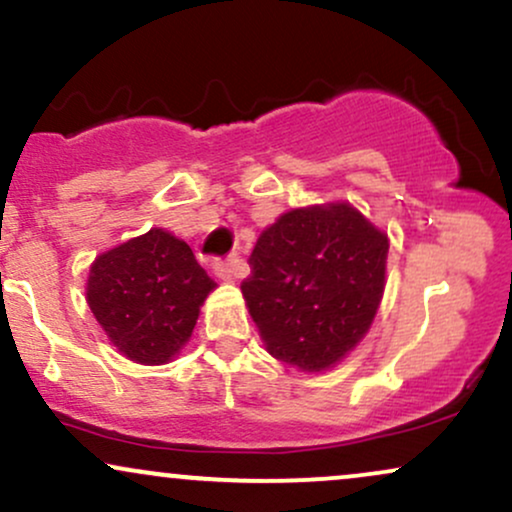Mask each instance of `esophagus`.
<instances>
[{
  "label": "esophagus",
  "instance_id": "obj_1",
  "mask_svg": "<svg viewBox=\"0 0 512 512\" xmlns=\"http://www.w3.org/2000/svg\"><path fill=\"white\" fill-rule=\"evenodd\" d=\"M238 269H240V262L236 260V257H233V260H217V262H214V274H217L221 281L236 279Z\"/></svg>",
  "mask_w": 512,
  "mask_h": 512
}]
</instances>
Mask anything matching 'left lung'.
<instances>
[{
  "instance_id": "left-lung-1",
  "label": "left lung",
  "mask_w": 512,
  "mask_h": 512,
  "mask_svg": "<svg viewBox=\"0 0 512 512\" xmlns=\"http://www.w3.org/2000/svg\"><path fill=\"white\" fill-rule=\"evenodd\" d=\"M386 255L389 236L346 200L281 214L240 283L267 353L300 372L338 365L377 317Z\"/></svg>"
}]
</instances>
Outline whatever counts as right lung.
Here are the masks:
<instances>
[{
	"label": "right lung",
	"instance_id": "add662e5",
	"mask_svg": "<svg viewBox=\"0 0 512 512\" xmlns=\"http://www.w3.org/2000/svg\"><path fill=\"white\" fill-rule=\"evenodd\" d=\"M214 288L186 240L150 229L95 257L85 300L121 355L166 365L190 341Z\"/></svg>",
	"mask_w": 512,
	"mask_h": 512
}]
</instances>
